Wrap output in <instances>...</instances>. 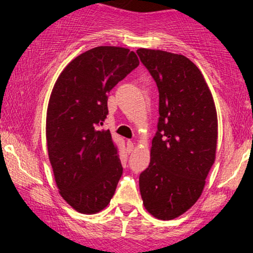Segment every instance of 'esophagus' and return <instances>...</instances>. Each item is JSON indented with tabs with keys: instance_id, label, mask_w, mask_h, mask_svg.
<instances>
[{
	"instance_id": "obj_1",
	"label": "esophagus",
	"mask_w": 253,
	"mask_h": 253,
	"mask_svg": "<svg viewBox=\"0 0 253 253\" xmlns=\"http://www.w3.org/2000/svg\"><path fill=\"white\" fill-rule=\"evenodd\" d=\"M126 147H127V152H132L133 149H134V143H133L132 140H127Z\"/></svg>"
}]
</instances>
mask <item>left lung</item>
Here are the masks:
<instances>
[{
	"label": "left lung",
	"instance_id": "1",
	"mask_svg": "<svg viewBox=\"0 0 253 253\" xmlns=\"http://www.w3.org/2000/svg\"><path fill=\"white\" fill-rule=\"evenodd\" d=\"M136 53L159 92L151 161L139 188L147 211L171 220L199 200L215 161V104L201 71L187 57L146 48Z\"/></svg>",
	"mask_w": 253,
	"mask_h": 253
}]
</instances>
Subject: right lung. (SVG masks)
Returning <instances> with one entry per match:
<instances>
[{"label": "right lung", "mask_w": 253, "mask_h": 253, "mask_svg": "<svg viewBox=\"0 0 253 253\" xmlns=\"http://www.w3.org/2000/svg\"><path fill=\"white\" fill-rule=\"evenodd\" d=\"M139 65L133 51L91 48L58 77L46 117V141L60 195L84 214L102 211L114 195L123 165L109 130L108 92Z\"/></svg>", "instance_id": "add662e5"}]
</instances>
